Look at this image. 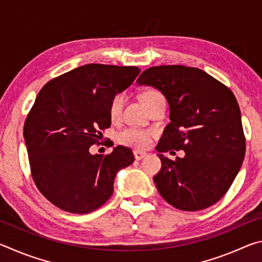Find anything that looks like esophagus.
<instances>
[{
	"instance_id": "34e87169",
	"label": "esophagus",
	"mask_w": 262,
	"mask_h": 262,
	"mask_svg": "<svg viewBox=\"0 0 262 262\" xmlns=\"http://www.w3.org/2000/svg\"><path fill=\"white\" fill-rule=\"evenodd\" d=\"M133 154H134V157H135L136 161H141L142 158H144L145 156H147V152L140 151V150H134V151H133Z\"/></svg>"
}]
</instances>
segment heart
Here are the masks:
<instances>
[{"mask_svg":"<svg viewBox=\"0 0 262 262\" xmlns=\"http://www.w3.org/2000/svg\"><path fill=\"white\" fill-rule=\"evenodd\" d=\"M162 95L157 91L149 90L145 91L144 94H142L141 100L144 105H147L150 100H152L156 97H161ZM123 104H125V95L119 94L113 97V99L111 100L110 103V118L112 120H115L120 117L122 112ZM150 140H151V134L149 132L141 130V129H135V128H127V129L122 130L119 133L118 135V141L120 142L121 144L128 145V147H134V148H145L148 147L150 143Z\"/></svg>","mask_w":262,"mask_h":262,"instance_id":"heart-1","label":"heart"}]
</instances>
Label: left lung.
<instances>
[{"mask_svg": "<svg viewBox=\"0 0 262 262\" xmlns=\"http://www.w3.org/2000/svg\"><path fill=\"white\" fill-rule=\"evenodd\" d=\"M137 85L165 97L170 120L156 150L162 168L154 177L159 194L177 209L196 211L223 198L245 157L241 108L232 91L209 74L185 66H159L140 75ZM184 149L171 161L162 152Z\"/></svg>", "mask_w": 262, "mask_h": 262, "instance_id": "1", "label": "left lung"}]
</instances>
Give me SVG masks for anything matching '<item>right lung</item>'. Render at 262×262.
Listing matches in <instances>:
<instances>
[{
  "instance_id": "right-lung-1",
  "label": "right lung",
  "mask_w": 262,
  "mask_h": 262,
  "mask_svg": "<svg viewBox=\"0 0 262 262\" xmlns=\"http://www.w3.org/2000/svg\"><path fill=\"white\" fill-rule=\"evenodd\" d=\"M141 72L137 67L85 64L48 82L24 125L32 178L53 205L73 214L98 209L112 196L118 172L134 162L122 145L110 155L90 147L111 126L110 103Z\"/></svg>"
}]
</instances>
